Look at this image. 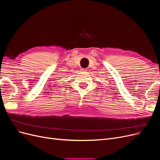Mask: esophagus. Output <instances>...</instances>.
<instances>
[{
	"instance_id": "esophagus-1",
	"label": "esophagus",
	"mask_w": 160,
	"mask_h": 160,
	"mask_svg": "<svg viewBox=\"0 0 160 160\" xmlns=\"http://www.w3.org/2000/svg\"><path fill=\"white\" fill-rule=\"evenodd\" d=\"M81 72H85L87 70H86V69H81Z\"/></svg>"
}]
</instances>
